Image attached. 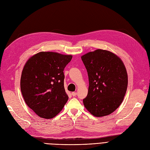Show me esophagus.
<instances>
[{"label": "esophagus", "instance_id": "1", "mask_svg": "<svg viewBox=\"0 0 150 150\" xmlns=\"http://www.w3.org/2000/svg\"><path fill=\"white\" fill-rule=\"evenodd\" d=\"M71 94H72V96H73V97H75V96L77 95V92H72V93H71Z\"/></svg>", "mask_w": 150, "mask_h": 150}]
</instances>
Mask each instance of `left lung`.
Masks as SVG:
<instances>
[{
    "instance_id": "left-lung-1",
    "label": "left lung",
    "mask_w": 150,
    "mask_h": 150,
    "mask_svg": "<svg viewBox=\"0 0 150 150\" xmlns=\"http://www.w3.org/2000/svg\"><path fill=\"white\" fill-rule=\"evenodd\" d=\"M89 77L86 109L97 117H104L120 105L128 86L127 69L122 60L110 51L98 49L81 56Z\"/></svg>"
}]
</instances>
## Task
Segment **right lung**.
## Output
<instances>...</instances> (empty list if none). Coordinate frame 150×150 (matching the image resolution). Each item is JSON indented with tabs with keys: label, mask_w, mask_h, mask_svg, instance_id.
Returning a JSON list of instances; mask_svg holds the SVG:
<instances>
[{
	"label": "right lung",
	"mask_w": 150,
	"mask_h": 150,
	"mask_svg": "<svg viewBox=\"0 0 150 150\" xmlns=\"http://www.w3.org/2000/svg\"><path fill=\"white\" fill-rule=\"evenodd\" d=\"M72 58V55L41 51L26 62L20 89L26 104L39 117L53 118L68 101L63 71Z\"/></svg>",
	"instance_id": "right-lung-1"
}]
</instances>
